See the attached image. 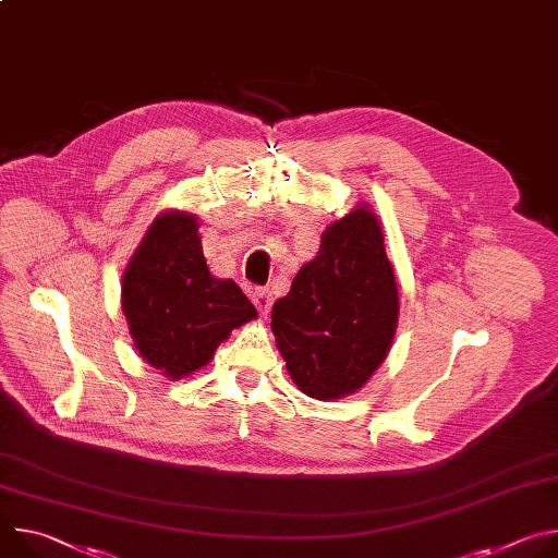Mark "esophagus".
Wrapping results in <instances>:
<instances>
[{
  "instance_id": "34e87169",
  "label": "esophagus",
  "mask_w": 558,
  "mask_h": 558,
  "mask_svg": "<svg viewBox=\"0 0 558 558\" xmlns=\"http://www.w3.org/2000/svg\"><path fill=\"white\" fill-rule=\"evenodd\" d=\"M252 302L256 304V308L260 311V315H267L269 313V308H271V304H274V298H271V291L269 289H256L254 293H252Z\"/></svg>"
}]
</instances>
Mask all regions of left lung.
Instances as JSON below:
<instances>
[{"label":"left lung","mask_w":558,"mask_h":558,"mask_svg":"<svg viewBox=\"0 0 558 558\" xmlns=\"http://www.w3.org/2000/svg\"><path fill=\"white\" fill-rule=\"evenodd\" d=\"M397 311L381 227L357 207L327 227L320 252L274 304L271 331L298 388L315 400H338L384 362Z\"/></svg>","instance_id":"left-lung-1"}]
</instances>
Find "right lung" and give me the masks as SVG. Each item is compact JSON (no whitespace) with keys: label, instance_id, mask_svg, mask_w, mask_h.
I'll list each match as a JSON object with an SVG mask.
<instances>
[{"label":"right lung","instance_id":"right-lung-1","mask_svg":"<svg viewBox=\"0 0 558 558\" xmlns=\"http://www.w3.org/2000/svg\"><path fill=\"white\" fill-rule=\"evenodd\" d=\"M121 298L141 357L172 379L205 366L231 329L256 317L241 287L209 274L196 216L183 211L151 222L123 274Z\"/></svg>","mask_w":558,"mask_h":558}]
</instances>
